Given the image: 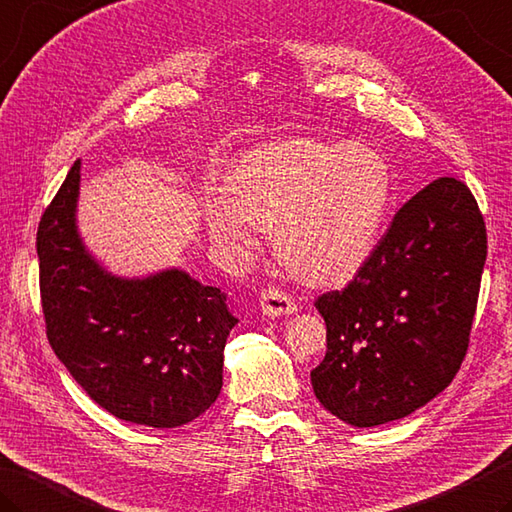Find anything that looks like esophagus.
<instances>
[{"label": "esophagus", "instance_id": "34e87169", "mask_svg": "<svg viewBox=\"0 0 512 512\" xmlns=\"http://www.w3.org/2000/svg\"><path fill=\"white\" fill-rule=\"evenodd\" d=\"M259 306H262L264 315L268 317H279V315H290L297 310L295 299L290 297L286 290L277 286H268L262 290V297H259Z\"/></svg>", "mask_w": 512, "mask_h": 512}]
</instances>
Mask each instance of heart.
Wrapping results in <instances>:
<instances>
[{
  "instance_id": "1",
  "label": "heart",
  "mask_w": 512,
  "mask_h": 512,
  "mask_svg": "<svg viewBox=\"0 0 512 512\" xmlns=\"http://www.w3.org/2000/svg\"><path fill=\"white\" fill-rule=\"evenodd\" d=\"M208 206L210 233L248 250L270 226L282 262L310 284H342L382 237L393 173L373 146L284 139L248 150Z\"/></svg>"
}]
</instances>
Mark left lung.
<instances>
[{
    "label": "left lung",
    "instance_id": "8db88e82",
    "mask_svg": "<svg viewBox=\"0 0 512 512\" xmlns=\"http://www.w3.org/2000/svg\"><path fill=\"white\" fill-rule=\"evenodd\" d=\"M488 253L470 188L439 177L397 210L346 288L315 299L326 357L315 397L350 426H379L422 408L462 366Z\"/></svg>",
    "mask_w": 512,
    "mask_h": 512
}]
</instances>
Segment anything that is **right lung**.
<instances>
[{
    "instance_id": "obj_1",
    "label": "right lung",
    "mask_w": 512,
    "mask_h": 512,
    "mask_svg": "<svg viewBox=\"0 0 512 512\" xmlns=\"http://www.w3.org/2000/svg\"><path fill=\"white\" fill-rule=\"evenodd\" d=\"M79 162L39 219L46 337L90 399L124 422L175 428L222 390L226 295L184 270L119 279L86 253L75 226Z\"/></svg>"
}]
</instances>
